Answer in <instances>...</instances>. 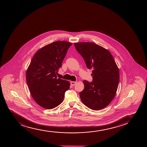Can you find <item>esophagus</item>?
I'll use <instances>...</instances> for the list:
<instances>
[{
	"label": "esophagus",
	"mask_w": 147,
	"mask_h": 147,
	"mask_svg": "<svg viewBox=\"0 0 147 147\" xmlns=\"http://www.w3.org/2000/svg\"><path fill=\"white\" fill-rule=\"evenodd\" d=\"M76 83V81H71V84L72 86H74Z\"/></svg>",
	"instance_id": "esophagus-1"
}]
</instances>
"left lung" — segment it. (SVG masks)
Wrapping results in <instances>:
<instances>
[{"label": "left lung", "mask_w": 147, "mask_h": 147, "mask_svg": "<svg viewBox=\"0 0 147 147\" xmlns=\"http://www.w3.org/2000/svg\"><path fill=\"white\" fill-rule=\"evenodd\" d=\"M89 69H93V81L84 80V88L80 92L81 101L94 110L103 109L112 100L118 87L119 71L109 51L94 42L74 43Z\"/></svg>", "instance_id": "obj_1"}]
</instances>
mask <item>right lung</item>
<instances>
[{"label":"right lung","instance_id":"add662e5","mask_svg":"<svg viewBox=\"0 0 147 147\" xmlns=\"http://www.w3.org/2000/svg\"><path fill=\"white\" fill-rule=\"evenodd\" d=\"M71 45L56 41L39 49L32 58L26 82L32 98L43 108L51 109L58 106L69 89V81L57 78L56 74Z\"/></svg>","mask_w":147,"mask_h":147}]
</instances>
